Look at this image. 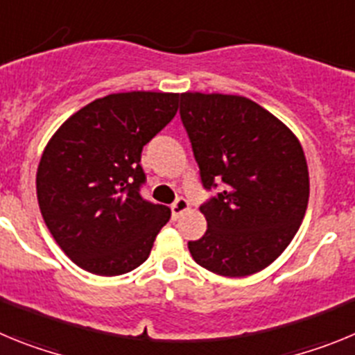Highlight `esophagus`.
<instances>
[{
    "mask_svg": "<svg viewBox=\"0 0 355 355\" xmlns=\"http://www.w3.org/2000/svg\"><path fill=\"white\" fill-rule=\"evenodd\" d=\"M188 208H190L188 200L184 199V197H178V199L174 200V205H172V215H174V218H180L181 213L187 211Z\"/></svg>",
    "mask_w": 355,
    "mask_h": 355,
    "instance_id": "esophagus-1",
    "label": "esophagus"
}]
</instances>
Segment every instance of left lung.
<instances>
[{
	"mask_svg": "<svg viewBox=\"0 0 355 355\" xmlns=\"http://www.w3.org/2000/svg\"><path fill=\"white\" fill-rule=\"evenodd\" d=\"M181 122L200 183L220 192L200 205L208 231L188 249L197 265L245 277L281 256L299 231L309 199L300 142L259 105L241 96L181 94Z\"/></svg>",
	"mask_w": 355,
	"mask_h": 355,
	"instance_id": "1",
	"label": "left lung"
}]
</instances>
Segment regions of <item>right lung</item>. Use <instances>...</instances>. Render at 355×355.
<instances>
[{
  "instance_id": "right-lung-1",
  "label": "right lung",
  "mask_w": 355,
  "mask_h": 355,
  "mask_svg": "<svg viewBox=\"0 0 355 355\" xmlns=\"http://www.w3.org/2000/svg\"><path fill=\"white\" fill-rule=\"evenodd\" d=\"M180 94L122 92L69 117L44 149L37 199L56 243L83 270L122 275L149 258L171 208L144 199L140 155Z\"/></svg>"
}]
</instances>
